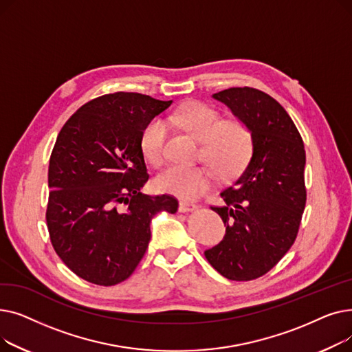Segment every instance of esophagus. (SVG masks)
Instances as JSON below:
<instances>
[{"label": "esophagus", "instance_id": "obj_1", "mask_svg": "<svg viewBox=\"0 0 352 352\" xmlns=\"http://www.w3.org/2000/svg\"><path fill=\"white\" fill-rule=\"evenodd\" d=\"M195 208H197L195 204H191V202H186V201H181L178 206L179 212H190V211H194Z\"/></svg>", "mask_w": 352, "mask_h": 352}]
</instances>
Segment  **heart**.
<instances>
[{
  "label": "heart",
  "mask_w": 352,
  "mask_h": 352,
  "mask_svg": "<svg viewBox=\"0 0 352 352\" xmlns=\"http://www.w3.org/2000/svg\"><path fill=\"white\" fill-rule=\"evenodd\" d=\"M201 142V155L221 177H232L241 171L252 151V135L245 122L239 120L221 121L218 111L199 101L177 108L166 117ZM168 125L154 118L145 125L141 134V150L148 162L161 165L166 155ZM214 179L208 166L173 165L157 177L161 191L181 199H195L208 191Z\"/></svg>",
  "instance_id": "b5f03b06"
}]
</instances>
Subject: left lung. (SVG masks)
Here are the masks:
<instances>
[{"mask_svg": "<svg viewBox=\"0 0 352 352\" xmlns=\"http://www.w3.org/2000/svg\"><path fill=\"white\" fill-rule=\"evenodd\" d=\"M248 125L252 155L243 174L221 192L223 241L207 250L208 263L232 281L267 274L294 244L305 208V150L297 126L278 101L243 87L212 96Z\"/></svg>", "mask_w": 352, "mask_h": 352, "instance_id": "8db88e82", "label": "left lung"}]
</instances>
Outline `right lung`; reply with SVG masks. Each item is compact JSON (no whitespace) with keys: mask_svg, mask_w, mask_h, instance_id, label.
<instances>
[{"mask_svg":"<svg viewBox=\"0 0 352 352\" xmlns=\"http://www.w3.org/2000/svg\"><path fill=\"white\" fill-rule=\"evenodd\" d=\"M173 101L114 92L82 105L61 128L48 168L47 227L63 263L80 278L116 285L134 272L155 214H175L171 195L150 197L141 150L145 125Z\"/></svg>","mask_w":352,"mask_h":352,"instance_id":"1","label":"right lung"}]
</instances>
